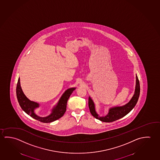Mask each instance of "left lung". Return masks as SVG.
Here are the masks:
<instances>
[{
	"instance_id": "left-lung-1",
	"label": "left lung",
	"mask_w": 160,
	"mask_h": 160,
	"mask_svg": "<svg viewBox=\"0 0 160 160\" xmlns=\"http://www.w3.org/2000/svg\"><path fill=\"white\" fill-rule=\"evenodd\" d=\"M136 87L135 90L134 92L133 97H132L131 100L128 102H127L125 105L122 106H116L110 107L107 115L105 116H99L98 113H97L94 101L92 100L91 97L89 96L88 104H89V109L92 115L99 119V121L104 122H112L114 121H117L119 119L123 118L125 115L128 114L131 110L133 109L134 107L136 105L138 102L139 94H140V85L139 82L138 76H136Z\"/></svg>"
}]
</instances>
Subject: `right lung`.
I'll use <instances>...</instances> for the list:
<instances>
[{"label": "right lung", "instance_id": "right-lung-1", "mask_svg": "<svg viewBox=\"0 0 160 160\" xmlns=\"http://www.w3.org/2000/svg\"><path fill=\"white\" fill-rule=\"evenodd\" d=\"M76 89V88H68L61 95L58 102L51 110V113L46 117H40L36 113V110L40 106L38 102L31 101L24 94L22 89L20 82V78H19L17 85L16 93L19 104L22 110L28 115L43 123H50L56 121L63 116L66 110L67 102L69 97L72 92Z\"/></svg>", "mask_w": 160, "mask_h": 160}]
</instances>
